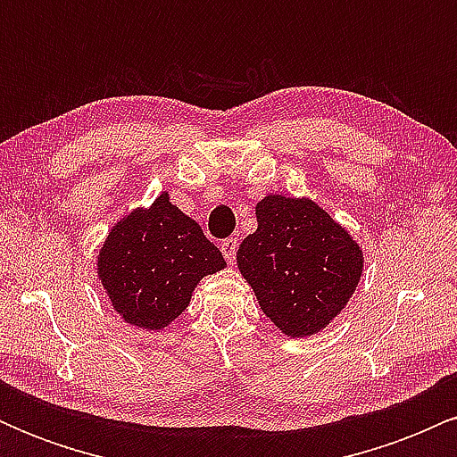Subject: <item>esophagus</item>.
I'll list each match as a JSON object with an SVG mask.
<instances>
[{"instance_id": "34e87169", "label": "esophagus", "mask_w": 457, "mask_h": 457, "mask_svg": "<svg viewBox=\"0 0 457 457\" xmlns=\"http://www.w3.org/2000/svg\"><path fill=\"white\" fill-rule=\"evenodd\" d=\"M236 251H238V240H236V238H225L223 243H221V253L225 255V260H228L229 264H234Z\"/></svg>"}]
</instances>
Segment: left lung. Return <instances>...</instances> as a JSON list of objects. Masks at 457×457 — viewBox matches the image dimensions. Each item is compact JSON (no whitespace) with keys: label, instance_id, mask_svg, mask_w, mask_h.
<instances>
[{"label":"left lung","instance_id":"1","mask_svg":"<svg viewBox=\"0 0 457 457\" xmlns=\"http://www.w3.org/2000/svg\"><path fill=\"white\" fill-rule=\"evenodd\" d=\"M258 229L238 246V269L262 312L290 337H305L342 312L361 279L363 255L312 199L269 195Z\"/></svg>","mask_w":457,"mask_h":457}]
</instances>
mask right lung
<instances>
[{"label":"right lung","instance_id":"obj_1","mask_svg":"<svg viewBox=\"0 0 457 457\" xmlns=\"http://www.w3.org/2000/svg\"><path fill=\"white\" fill-rule=\"evenodd\" d=\"M223 266L221 251L162 193L150 211H135L112 229L98 275L129 324L161 330L185 312L197 281Z\"/></svg>","mask_w":457,"mask_h":457}]
</instances>
